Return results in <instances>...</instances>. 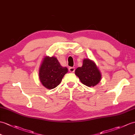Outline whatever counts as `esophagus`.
Segmentation results:
<instances>
[{"label": "esophagus", "mask_w": 135, "mask_h": 135, "mask_svg": "<svg viewBox=\"0 0 135 135\" xmlns=\"http://www.w3.org/2000/svg\"><path fill=\"white\" fill-rule=\"evenodd\" d=\"M75 70V68H74V67H70V68H69V71H70V73H74Z\"/></svg>", "instance_id": "obj_1"}]
</instances>
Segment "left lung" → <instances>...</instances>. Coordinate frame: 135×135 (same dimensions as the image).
I'll use <instances>...</instances> for the list:
<instances>
[{
  "label": "left lung",
  "instance_id": "obj_1",
  "mask_svg": "<svg viewBox=\"0 0 135 135\" xmlns=\"http://www.w3.org/2000/svg\"><path fill=\"white\" fill-rule=\"evenodd\" d=\"M75 75L79 77L83 84L88 87H93L101 79V75L95 64L90 59H84L83 65L75 70Z\"/></svg>",
  "mask_w": 135,
  "mask_h": 135
}]
</instances>
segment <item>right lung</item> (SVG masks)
Masks as SVG:
<instances>
[{"instance_id":"right-lung-1","label":"right lung","mask_w":135,"mask_h":135,"mask_svg":"<svg viewBox=\"0 0 135 135\" xmlns=\"http://www.w3.org/2000/svg\"><path fill=\"white\" fill-rule=\"evenodd\" d=\"M68 72L54 57H45L41 65L39 76L41 82L46 89H53L61 83L62 78Z\"/></svg>"}]
</instances>
